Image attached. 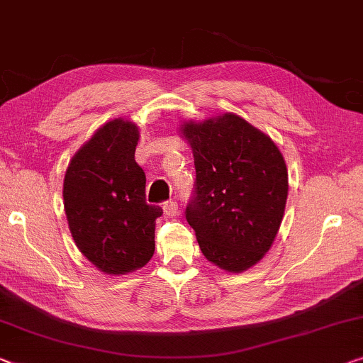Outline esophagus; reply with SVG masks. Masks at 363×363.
Returning a JSON list of instances; mask_svg holds the SVG:
<instances>
[{"label": "esophagus", "instance_id": "34e87169", "mask_svg": "<svg viewBox=\"0 0 363 363\" xmlns=\"http://www.w3.org/2000/svg\"><path fill=\"white\" fill-rule=\"evenodd\" d=\"M162 209H164V214H165V216L174 217V216H177V213H178V204L175 203V201H167V203H164Z\"/></svg>", "mask_w": 363, "mask_h": 363}]
</instances>
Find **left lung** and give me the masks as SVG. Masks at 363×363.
<instances>
[{"mask_svg": "<svg viewBox=\"0 0 363 363\" xmlns=\"http://www.w3.org/2000/svg\"><path fill=\"white\" fill-rule=\"evenodd\" d=\"M196 169L186 220L208 261L243 272L274 243L287 203L286 160L272 139L235 113L183 121Z\"/></svg>", "mask_w": 363, "mask_h": 363, "instance_id": "left-lung-1", "label": "left lung"}]
</instances>
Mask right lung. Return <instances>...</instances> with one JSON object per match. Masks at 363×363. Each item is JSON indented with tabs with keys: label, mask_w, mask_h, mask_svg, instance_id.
<instances>
[{
	"label": "right lung",
	"mask_w": 363,
	"mask_h": 363,
	"mask_svg": "<svg viewBox=\"0 0 363 363\" xmlns=\"http://www.w3.org/2000/svg\"><path fill=\"white\" fill-rule=\"evenodd\" d=\"M139 128L115 118L99 128L72 155L63 201L79 252L100 272L120 276L152 258L159 206L146 203V175L135 160Z\"/></svg>",
	"instance_id": "right-lung-1"
}]
</instances>
